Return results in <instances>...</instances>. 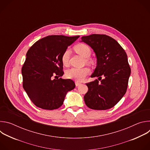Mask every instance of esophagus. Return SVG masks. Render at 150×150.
Masks as SVG:
<instances>
[{"instance_id": "obj_1", "label": "esophagus", "mask_w": 150, "mask_h": 150, "mask_svg": "<svg viewBox=\"0 0 150 150\" xmlns=\"http://www.w3.org/2000/svg\"><path fill=\"white\" fill-rule=\"evenodd\" d=\"M81 84V82H78V81H76V82H75L76 86H79V85H80Z\"/></svg>"}]
</instances>
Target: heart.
<instances>
[{
    "instance_id": "b5f03b06",
    "label": "heart",
    "mask_w": 150,
    "mask_h": 150,
    "mask_svg": "<svg viewBox=\"0 0 150 150\" xmlns=\"http://www.w3.org/2000/svg\"><path fill=\"white\" fill-rule=\"evenodd\" d=\"M74 50L82 57L86 58L87 62H89L88 58L91 54V50L90 46L85 43H79L74 47ZM70 56V50L67 49L62 54L61 60L64 65H68ZM90 72V69L88 67L82 68H72L67 71V76L69 78L73 79L76 81H82Z\"/></svg>"
}]
</instances>
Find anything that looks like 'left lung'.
Returning a JSON list of instances; mask_svg holds the SVG:
<instances>
[{
	"instance_id": "left-lung-1",
	"label": "left lung",
	"mask_w": 150,
	"mask_h": 150,
	"mask_svg": "<svg viewBox=\"0 0 150 150\" xmlns=\"http://www.w3.org/2000/svg\"><path fill=\"white\" fill-rule=\"evenodd\" d=\"M81 40L96 53L97 67L91 77H98L101 80L86 83L88 90L83 97L85 104L94 110L110 109L127 90L131 74L127 54L116 40L105 34L83 36Z\"/></svg>"
}]
</instances>
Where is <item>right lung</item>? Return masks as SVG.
Returning <instances> with one entry per match:
<instances>
[{
    "instance_id": "add662e5",
    "label": "right lung",
    "mask_w": 150,
    "mask_h": 150,
    "mask_svg": "<svg viewBox=\"0 0 150 150\" xmlns=\"http://www.w3.org/2000/svg\"><path fill=\"white\" fill-rule=\"evenodd\" d=\"M79 37L53 35L42 38L29 49L22 67L23 86L39 108L54 110L63 104L67 93L75 87L70 79H63L61 56Z\"/></svg>"
}]
</instances>
